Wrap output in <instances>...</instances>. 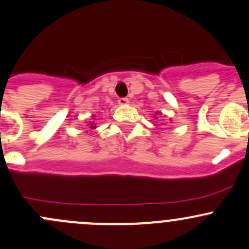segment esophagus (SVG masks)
<instances>
[{
	"mask_svg": "<svg viewBox=\"0 0 249 249\" xmlns=\"http://www.w3.org/2000/svg\"><path fill=\"white\" fill-rule=\"evenodd\" d=\"M118 104H119L120 106H126V105L129 104V99H127V97H119V99H118Z\"/></svg>",
	"mask_w": 249,
	"mask_h": 249,
	"instance_id": "1",
	"label": "esophagus"
}]
</instances>
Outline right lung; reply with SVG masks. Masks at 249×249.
<instances>
[{
	"label": "right lung",
	"mask_w": 249,
	"mask_h": 249,
	"mask_svg": "<svg viewBox=\"0 0 249 249\" xmlns=\"http://www.w3.org/2000/svg\"><path fill=\"white\" fill-rule=\"evenodd\" d=\"M89 127L90 129H95V127H96V125H95L94 123H89Z\"/></svg>",
	"instance_id": "add662e5"
}]
</instances>
